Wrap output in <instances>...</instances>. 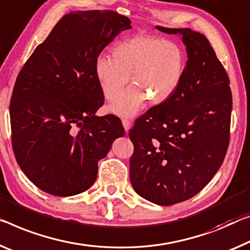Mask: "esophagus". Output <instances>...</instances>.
I'll return each instance as SVG.
<instances>
[{
    "mask_svg": "<svg viewBox=\"0 0 250 250\" xmlns=\"http://www.w3.org/2000/svg\"><path fill=\"white\" fill-rule=\"evenodd\" d=\"M122 123H123V126H124L125 132L127 133L128 130H129V128H130V121H129V120H126V118H124V120L122 121Z\"/></svg>",
    "mask_w": 250,
    "mask_h": 250,
    "instance_id": "obj_1",
    "label": "esophagus"
}]
</instances>
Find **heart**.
I'll use <instances>...</instances> for the list:
<instances>
[{"label": "heart", "instance_id": "heart-1", "mask_svg": "<svg viewBox=\"0 0 250 250\" xmlns=\"http://www.w3.org/2000/svg\"><path fill=\"white\" fill-rule=\"evenodd\" d=\"M112 55L97 57L94 70L104 97L110 101L117 96L108 109L118 116H132L147 99L153 105L168 101L186 72L187 56L181 45L146 34L118 42ZM129 74L133 85L120 93Z\"/></svg>", "mask_w": 250, "mask_h": 250}]
</instances>
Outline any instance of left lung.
<instances>
[{
	"label": "left lung",
	"instance_id": "obj_1",
	"mask_svg": "<svg viewBox=\"0 0 250 250\" xmlns=\"http://www.w3.org/2000/svg\"><path fill=\"white\" fill-rule=\"evenodd\" d=\"M155 29L182 40L186 72L175 94L129 130V180L142 198L172 206L199 193L220 168L229 144L232 97L227 72L203 34Z\"/></svg>",
	"mask_w": 250,
	"mask_h": 250
}]
</instances>
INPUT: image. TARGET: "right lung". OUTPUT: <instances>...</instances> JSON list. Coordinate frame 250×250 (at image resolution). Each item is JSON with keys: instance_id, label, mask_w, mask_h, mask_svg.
Wrapping results in <instances>:
<instances>
[{"instance_id": "add662e5", "label": "right lung", "mask_w": 250, "mask_h": 250, "mask_svg": "<svg viewBox=\"0 0 250 250\" xmlns=\"http://www.w3.org/2000/svg\"><path fill=\"white\" fill-rule=\"evenodd\" d=\"M130 23L114 11L64 15L19 74L10 104L12 146L23 173L42 191L70 197L88 190L98 161L124 136L116 116L96 115L104 95L94 68Z\"/></svg>"}]
</instances>
